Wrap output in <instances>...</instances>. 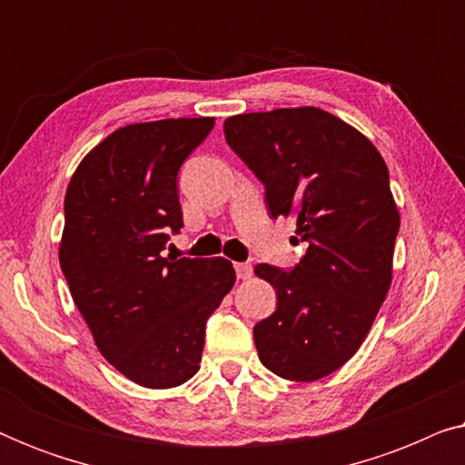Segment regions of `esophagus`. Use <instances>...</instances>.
Masks as SVG:
<instances>
[{
    "label": "esophagus",
    "instance_id": "esophagus-1",
    "mask_svg": "<svg viewBox=\"0 0 465 465\" xmlns=\"http://www.w3.org/2000/svg\"><path fill=\"white\" fill-rule=\"evenodd\" d=\"M234 271H237V277L241 279V282H245V279H250L252 272H253L250 262H237V264H234Z\"/></svg>",
    "mask_w": 465,
    "mask_h": 465
}]
</instances>
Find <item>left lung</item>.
I'll list each match as a JSON object with an SVG mask.
<instances>
[{
    "instance_id": "8db88e82",
    "label": "left lung",
    "mask_w": 465,
    "mask_h": 465,
    "mask_svg": "<svg viewBox=\"0 0 465 465\" xmlns=\"http://www.w3.org/2000/svg\"><path fill=\"white\" fill-rule=\"evenodd\" d=\"M226 143L266 188L272 218H296L307 253L292 271L258 264L277 292L253 326L277 377L317 381L351 360L391 285L400 213L371 139L320 107H279L224 120Z\"/></svg>"
}]
</instances>
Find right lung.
I'll return each instance as SVG.
<instances>
[{
  "label": "right lung",
  "mask_w": 465,
  "mask_h": 465,
  "mask_svg": "<svg viewBox=\"0 0 465 465\" xmlns=\"http://www.w3.org/2000/svg\"><path fill=\"white\" fill-rule=\"evenodd\" d=\"M213 118L126 124L82 158L65 193L59 262L101 355L133 383L199 372L205 323L232 290L226 258H163L183 226L177 171Z\"/></svg>",
  "instance_id": "right-lung-1"
}]
</instances>
